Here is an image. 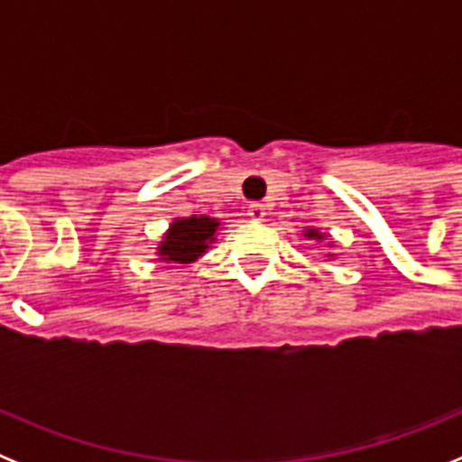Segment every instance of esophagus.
I'll return each instance as SVG.
<instances>
[{
  "instance_id": "34e87169",
  "label": "esophagus",
  "mask_w": 462,
  "mask_h": 462,
  "mask_svg": "<svg viewBox=\"0 0 462 462\" xmlns=\"http://www.w3.org/2000/svg\"><path fill=\"white\" fill-rule=\"evenodd\" d=\"M266 206H263V203H250V206H247V215H250L252 219H254V222H261V219L266 217Z\"/></svg>"
}]
</instances>
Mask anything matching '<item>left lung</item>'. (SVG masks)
I'll return each mask as SVG.
<instances>
[{
  "label": "left lung",
  "mask_w": 462,
  "mask_h": 462,
  "mask_svg": "<svg viewBox=\"0 0 462 462\" xmlns=\"http://www.w3.org/2000/svg\"><path fill=\"white\" fill-rule=\"evenodd\" d=\"M303 236L308 240H317V243H324V240H328V234H321L319 228H314V226L305 228ZM328 247H333V243H330V240H328ZM326 256H328V259H336V254H326Z\"/></svg>",
  "instance_id": "obj_1"
}]
</instances>
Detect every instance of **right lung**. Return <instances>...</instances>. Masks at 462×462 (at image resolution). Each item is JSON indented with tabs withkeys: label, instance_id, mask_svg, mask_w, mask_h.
<instances>
[{
	"label": "right lung",
	"instance_id": "obj_1",
	"mask_svg": "<svg viewBox=\"0 0 462 462\" xmlns=\"http://www.w3.org/2000/svg\"><path fill=\"white\" fill-rule=\"evenodd\" d=\"M219 226H222V222L215 217H208V215H201V217H196V215L175 217L164 231L157 247H154L157 250L154 254L159 256L162 263H180V266L194 263L217 240Z\"/></svg>",
	"mask_w": 462,
	"mask_h": 462
}]
</instances>
